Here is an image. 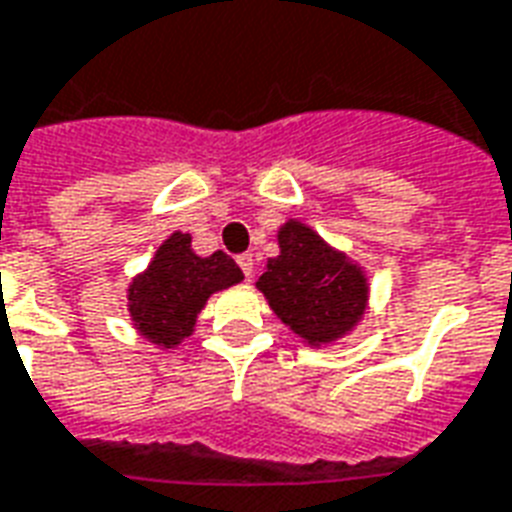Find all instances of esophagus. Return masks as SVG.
<instances>
[{
	"label": "esophagus",
	"mask_w": 512,
	"mask_h": 512,
	"mask_svg": "<svg viewBox=\"0 0 512 512\" xmlns=\"http://www.w3.org/2000/svg\"><path fill=\"white\" fill-rule=\"evenodd\" d=\"M238 266H241V271H244L246 279H252V274H255V266H257V257L252 255V252H244V255H238Z\"/></svg>",
	"instance_id": "1"
}]
</instances>
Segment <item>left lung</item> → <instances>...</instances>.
<instances>
[{
    "instance_id": "obj_1",
    "label": "left lung",
    "mask_w": 512,
    "mask_h": 512,
    "mask_svg": "<svg viewBox=\"0 0 512 512\" xmlns=\"http://www.w3.org/2000/svg\"><path fill=\"white\" fill-rule=\"evenodd\" d=\"M276 317L309 344L339 339L366 309V276L301 222L279 230V255L257 279Z\"/></svg>"
}]
</instances>
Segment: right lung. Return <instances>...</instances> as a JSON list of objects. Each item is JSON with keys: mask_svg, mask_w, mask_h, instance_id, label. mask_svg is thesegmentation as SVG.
Listing matches in <instances>:
<instances>
[{"mask_svg": "<svg viewBox=\"0 0 512 512\" xmlns=\"http://www.w3.org/2000/svg\"><path fill=\"white\" fill-rule=\"evenodd\" d=\"M189 244L187 233H173L130 285L132 323L160 347H173L192 333L208 295L244 279L233 257L225 252L198 257Z\"/></svg>", "mask_w": 512, "mask_h": 512, "instance_id": "right-lung-1", "label": "right lung"}]
</instances>
